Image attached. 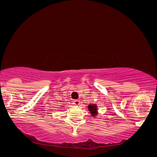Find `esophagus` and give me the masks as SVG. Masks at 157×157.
<instances>
[{
  "label": "esophagus",
  "instance_id": "obj_1",
  "mask_svg": "<svg viewBox=\"0 0 157 157\" xmlns=\"http://www.w3.org/2000/svg\"><path fill=\"white\" fill-rule=\"evenodd\" d=\"M73 103L75 105H78L80 104V101L78 100V99H75V100L73 101Z\"/></svg>",
  "mask_w": 157,
  "mask_h": 157
}]
</instances>
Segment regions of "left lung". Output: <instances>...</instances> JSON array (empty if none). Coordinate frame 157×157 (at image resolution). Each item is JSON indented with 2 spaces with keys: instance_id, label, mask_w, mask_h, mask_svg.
Segmentation results:
<instances>
[{
  "instance_id": "8db88e82",
  "label": "left lung",
  "mask_w": 157,
  "mask_h": 157,
  "mask_svg": "<svg viewBox=\"0 0 157 157\" xmlns=\"http://www.w3.org/2000/svg\"><path fill=\"white\" fill-rule=\"evenodd\" d=\"M88 109L90 112L91 113L92 116H96L97 115V106L95 104H91V105H89Z\"/></svg>"
}]
</instances>
